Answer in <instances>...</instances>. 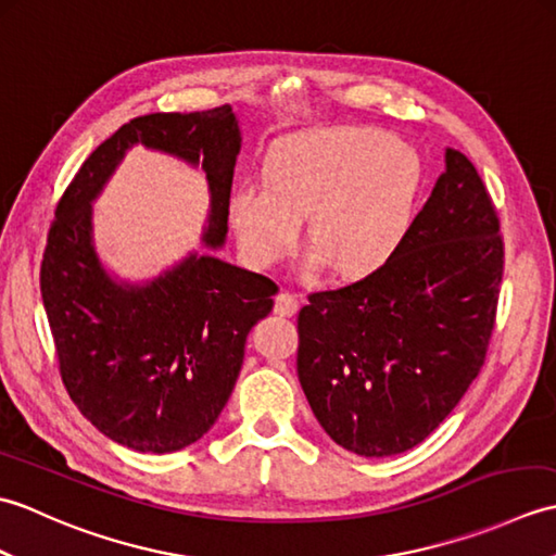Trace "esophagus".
I'll return each instance as SVG.
<instances>
[{"label":"esophagus","mask_w":556,"mask_h":556,"mask_svg":"<svg viewBox=\"0 0 556 556\" xmlns=\"http://www.w3.org/2000/svg\"><path fill=\"white\" fill-rule=\"evenodd\" d=\"M275 313L281 317H291L299 313V299L291 291H281L275 301Z\"/></svg>","instance_id":"esophagus-1"}]
</instances>
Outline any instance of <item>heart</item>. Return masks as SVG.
Wrapping results in <instances>:
<instances>
[{"instance_id": "1", "label": "heart", "mask_w": 556, "mask_h": 556, "mask_svg": "<svg viewBox=\"0 0 556 556\" xmlns=\"http://www.w3.org/2000/svg\"><path fill=\"white\" fill-rule=\"evenodd\" d=\"M418 160L375 128L293 138L269 162V179H248L231 195V222L245 255L275 265L299 243L311 217V265L363 277L394 253L410 217Z\"/></svg>"}]
</instances>
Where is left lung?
<instances>
[{
    "label": "left lung",
    "instance_id": "obj_1",
    "mask_svg": "<svg viewBox=\"0 0 556 556\" xmlns=\"http://www.w3.org/2000/svg\"><path fill=\"white\" fill-rule=\"evenodd\" d=\"M502 275L497 207L473 162L446 150L387 263L299 313V380L325 432L380 458L440 428L485 363Z\"/></svg>",
    "mask_w": 556,
    "mask_h": 556
}]
</instances>
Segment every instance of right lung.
I'll return each mask as SVG.
<instances>
[{
	"label": "right lung",
	"instance_id": "obj_1",
	"mask_svg": "<svg viewBox=\"0 0 556 556\" xmlns=\"http://www.w3.org/2000/svg\"><path fill=\"white\" fill-rule=\"evenodd\" d=\"M134 143L203 164L212 191L205 243H224L241 148L229 104L136 116L90 152L59 198L40 289L59 375L78 410L114 442L169 454L219 418L245 337L271 311L279 287L212 255H191L148 287L114 285L92 251L90 200Z\"/></svg>",
	"mask_w": 556,
	"mask_h": 556
}]
</instances>
